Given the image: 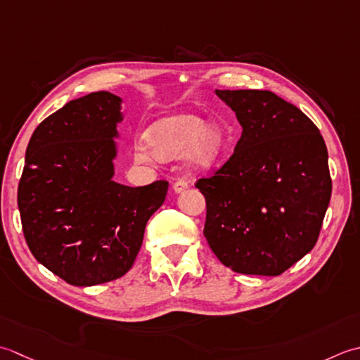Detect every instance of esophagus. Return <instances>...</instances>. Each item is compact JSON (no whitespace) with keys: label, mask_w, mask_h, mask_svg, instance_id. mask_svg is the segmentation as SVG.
<instances>
[{"label":"esophagus","mask_w":360,"mask_h":360,"mask_svg":"<svg viewBox=\"0 0 360 360\" xmlns=\"http://www.w3.org/2000/svg\"><path fill=\"white\" fill-rule=\"evenodd\" d=\"M188 186H189V183L185 179H179L177 181L174 183L172 188H174L175 193H183V191L188 189Z\"/></svg>","instance_id":"34e87169"}]
</instances>
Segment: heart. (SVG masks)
<instances>
[{"instance_id": "1", "label": "heart", "mask_w": 360, "mask_h": 360, "mask_svg": "<svg viewBox=\"0 0 360 360\" xmlns=\"http://www.w3.org/2000/svg\"><path fill=\"white\" fill-rule=\"evenodd\" d=\"M148 143L158 158L174 160L186 153L188 163L195 169H210L222 157L225 135L216 122H207L197 115L179 113L158 120L150 127ZM139 161L153 160L144 144L135 148Z\"/></svg>"}]
</instances>
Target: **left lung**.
Instances as JSON below:
<instances>
[{
	"mask_svg": "<svg viewBox=\"0 0 360 360\" xmlns=\"http://www.w3.org/2000/svg\"><path fill=\"white\" fill-rule=\"evenodd\" d=\"M242 127L230 160L195 188L207 200L203 234L224 266L278 276L309 253L331 199L323 136L272 91L216 90Z\"/></svg>",
	"mask_w": 360,
	"mask_h": 360,
	"instance_id": "obj_1",
	"label": "left lung"
}]
</instances>
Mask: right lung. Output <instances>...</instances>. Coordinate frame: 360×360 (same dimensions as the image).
<instances>
[{
  "label": "right lung",
  "mask_w": 360,
  "mask_h": 360,
  "mask_svg": "<svg viewBox=\"0 0 360 360\" xmlns=\"http://www.w3.org/2000/svg\"><path fill=\"white\" fill-rule=\"evenodd\" d=\"M122 99L108 91L70 101L29 139L18 210L34 258L72 285L126 275L146 224L166 199V180L126 186L113 180Z\"/></svg>",
  "instance_id": "right-lung-1"
}]
</instances>
